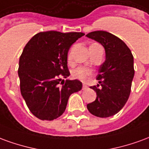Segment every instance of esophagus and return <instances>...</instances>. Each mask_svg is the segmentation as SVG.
<instances>
[{
    "mask_svg": "<svg viewBox=\"0 0 149 149\" xmlns=\"http://www.w3.org/2000/svg\"><path fill=\"white\" fill-rule=\"evenodd\" d=\"M87 88H88L87 85H86V84H83V87H82V89H83V90H86Z\"/></svg>",
    "mask_w": 149,
    "mask_h": 149,
    "instance_id": "34e87169",
    "label": "esophagus"
}]
</instances>
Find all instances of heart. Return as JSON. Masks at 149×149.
<instances>
[{
    "mask_svg": "<svg viewBox=\"0 0 149 149\" xmlns=\"http://www.w3.org/2000/svg\"><path fill=\"white\" fill-rule=\"evenodd\" d=\"M71 54L68 55V60H71ZM93 74V70L90 68H84V67H78L72 71L73 77L77 78L78 80L85 81H87L88 77Z\"/></svg>",
    "mask_w": 149,
    "mask_h": 149,
    "instance_id": "heart-1",
    "label": "heart"
}]
</instances>
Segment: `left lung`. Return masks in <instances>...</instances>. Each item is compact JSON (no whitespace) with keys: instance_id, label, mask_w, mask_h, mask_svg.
<instances>
[{"instance_id":"8db88e82","label":"left lung","mask_w":149,"mask_h":149,"mask_svg":"<svg viewBox=\"0 0 149 149\" xmlns=\"http://www.w3.org/2000/svg\"><path fill=\"white\" fill-rule=\"evenodd\" d=\"M86 37L101 44L105 50V61L97 77L100 84L90 87L97 98L88 104L87 109L96 116L109 117L121 110L129 97L135 73L133 56L122 40L110 33L94 31Z\"/></svg>"}]
</instances>
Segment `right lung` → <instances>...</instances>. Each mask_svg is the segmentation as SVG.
I'll return each instance as SVG.
<instances>
[{"mask_svg": "<svg viewBox=\"0 0 149 149\" xmlns=\"http://www.w3.org/2000/svg\"><path fill=\"white\" fill-rule=\"evenodd\" d=\"M83 33L41 32L31 38L20 60L18 76L22 97L29 109L42 120H52L64 113L68 98L82 88L78 80H66L69 48Z\"/></svg>", "mask_w": 149, "mask_h": 149, "instance_id": "1", "label": "right lung"}]
</instances>
